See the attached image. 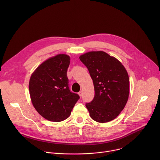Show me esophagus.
Instances as JSON below:
<instances>
[{"instance_id": "1", "label": "esophagus", "mask_w": 160, "mask_h": 160, "mask_svg": "<svg viewBox=\"0 0 160 160\" xmlns=\"http://www.w3.org/2000/svg\"><path fill=\"white\" fill-rule=\"evenodd\" d=\"M78 95H79L80 97H82V91H80V92H78Z\"/></svg>"}]
</instances>
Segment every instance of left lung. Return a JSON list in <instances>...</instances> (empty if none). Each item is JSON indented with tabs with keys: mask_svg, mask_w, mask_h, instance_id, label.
<instances>
[{
	"mask_svg": "<svg viewBox=\"0 0 160 160\" xmlns=\"http://www.w3.org/2000/svg\"><path fill=\"white\" fill-rule=\"evenodd\" d=\"M87 66L94 86V99L85 104L90 118L99 123L115 119L124 109L130 82L124 66L104 51H90L79 57Z\"/></svg>",
	"mask_w": 160,
	"mask_h": 160,
	"instance_id": "1",
	"label": "left lung"
}]
</instances>
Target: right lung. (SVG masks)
I'll return each mask as SVG.
<instances>
[{
	"label": "right lung",
	"instance_id": "add662e5",
	"mask_svg": "<svg viewBox=\"0 0 160 160\" xmlns=\"http://www.w3.org/2000/svg\"><path fill=\"white\" fill-rule=\"evenodd\" d=\"M70 58L64 54L51 57L40 64L32 73L29 91L33 107L51 122H62L71 115L80 98L70 92L66 73Z\"/></svg>",
	"mask_w": 160,
	"mask_h": 160
}]
</instances>
